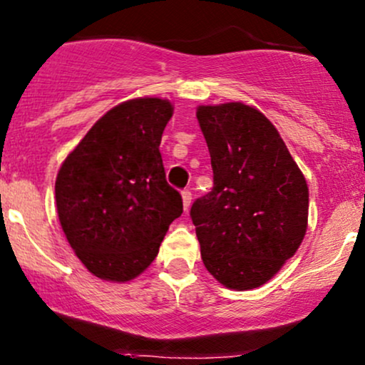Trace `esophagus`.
I'll use <instances>...</instances> for the list:
<instances>
[{
    "instance_id": "obj_1",
    "label": "esophagus",
    "mask_w": 365,
    "mask_h": 365,
    "mask_svg": "<svg viewBox=\"0 0 365 365\" xmlns=\"http://www.w3.org/2000/svg\"><path fill=\"white\" fill-rule=\"evenodd\" d=\"M182 202H183V209L188 211V207H190V202H192V194L188 190L182 192Z\"/></svg>"
}]
</instances>
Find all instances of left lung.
<instances>
[{
	"label": "left lung",
	"mask_w": 365,
	"mask_h": 365,
	"mask_svg": "<svg viewBox=\"0 0 365 365\" xmlns=\"http://www.w3.org/2000/svg\"><path fill=\"white\" fill-rule=\"evenodd\" d=\"M215 187L190 209L204 266L230 290L262 287L299 250L309 187L276 127L240 101L197 106Z\"/></svg>",
	"instance_id": "left-lung-1"
}]
</instances>
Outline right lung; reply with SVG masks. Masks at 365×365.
<instances>
[{
  "instance_id": "obj_1",
  "label": "right lung",
  "mask_w": 365,
  "mask_h": 365,
  "mask_svg": "<svg viewBox=\"0 0 365 365\" xmlns=\"http://www.w3.org/2000/svg\"><path fill=\"white\" fill-rule=\"evenodd\" d=\"M173 104L135 98L111 108L61 163L54 183L60 225L87 271L125 283L156 259L182 197L159 153Z\"/></svg>"
}]
</instances>
